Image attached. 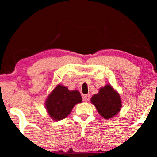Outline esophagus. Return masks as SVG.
Listing matches in <instances>:
<instances>
[{
  "instance_id": "34e87169",
  "label": "esophagus",
  "mask_w": 157,
  "mask_h": 157,
  "mask_svg": "<svg viewBox=\"0 0 157 157\" xmlns=\"http://www.w3.org/2000/svg\"><path fill=\"white\" fill-rule=\"evenodd\" d=\"M82 100H83V101H85V102L89 101V100H90V94H85V95H83V97H82Z\"/></svg>"
}]
</instances>
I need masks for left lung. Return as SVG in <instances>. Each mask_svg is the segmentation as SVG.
I'll return each instance as SVG.
<instances>
[{"instance_id": "1", "label": "left lung", "mask_w": 157, "mask_h": 157, "mask_svg": "<svg viewBox=\"0 0 157 157\" xmlns=\"http://www.w3.org/2000/svg\"><path fill=\"white\" fill-rule=\"evenodd\" d=\"M91 102L105 119L112 118L117 114L122 106L120 94L110 85L100 89L98 94L91 97Z\"/></svg>"}]
</instances>
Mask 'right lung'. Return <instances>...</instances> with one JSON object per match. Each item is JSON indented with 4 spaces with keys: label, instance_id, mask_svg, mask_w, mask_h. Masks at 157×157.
Wrapping results in <instances>:
<instances>
[{
    "label": "right lung",
    "instance_id": "obj_1",
    "mask_svg": "<svg viewBox=\"0 0 157 157\" xmlns=\"http://www.w3.org/2000/svg\"><path fill=\"white\" fill-rule=\"evenodd\" d=\"M82 102V97L78 91H68L66 87L58 85L46 100V110L55 120L64 119L71 113L76 104Z\"/></svg>",
    "mask_w": 157,
    "mask_h": 157
}]
</instances>
